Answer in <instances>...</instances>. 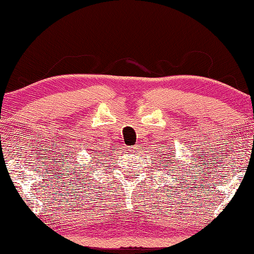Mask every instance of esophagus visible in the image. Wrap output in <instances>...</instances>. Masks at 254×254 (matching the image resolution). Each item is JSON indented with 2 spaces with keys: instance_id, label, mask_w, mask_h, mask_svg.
I'll return each instance as SVG.
<instances>
[{
  "instance_id": "1",
  "label": "esophagus",
  "mask_w": 254,
  "mask_h": 254,
  "mask_svg": "<svg viewBox=\"0 0 254 254\" xmlns=\"http://www.w3.org/2000/svg\"><path fill=\"white\" fill-rule=\"evenodd\" d=\"M130 150H131V151L132 152H139L140 151V148L139 147H137V145H133V147H130Z\"/></svg>"
}]
</instances>
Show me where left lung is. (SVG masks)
Wrapping results in <instances>:
<instances>
[{"instance_id": "1", "label": "left lung", "mask_w": 254, "mask_h": 254, "mask_svg": "<svg viewBox=\"0 0 254 254\" xmlns=\"http://www.w3.org/2000/svg\"><path fill=\"white\" fill-rule=\"evenodd\" d=\"M173 154H174V152H173ZM173 154H170V156L173 157ZM163 156H165V154H163ZM166 156H167V154H166ZM168 158H169V157H168ZM162 159H163V158H162ZM173 159H174V158H173ZM173 159H169V160H168V161L170 162L169 165H174V162H173ZM163 161H167V160H166V159H163ZM165 165H166V163H165Z\"/></svg>"}]
</instances>
